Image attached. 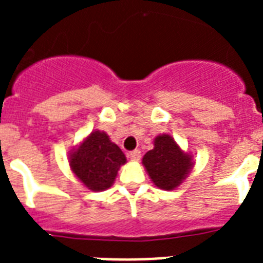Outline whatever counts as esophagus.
I'll return each instance as SVG.
<instances>
[{"instance_id":"1","label":"esophagus","mask_w":263,"mask_h":263,"mask_svg":"<svg viewBox=\"0 0 263 263\" xmlns=\"http://www.w3.org/2000/svg\"><path fill=\"white\" fill-rule=\"evenodd\" d=\"M129 158L133 160V162H138V160L141 159V152H139V150H133V152H130Z\"/></svg>"}]
</instances>
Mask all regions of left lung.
<instances>
[{"label":"left lung","instance_id":"1","mask_svg":"<svg viewBox=\"0 0 263 263\" xmlns=\"http://www.w3.org/2000/svg\"><path fill=\"white\" fill-rule=\"evenodd\" d=\"M142 164L155 187L171 191L182 184L194 167L192 155L183 152L170 134H159L154 148L146 153Z\"/></svg>","mask_w":263,"mask_h":263}]
</instances>
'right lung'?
<instances>
[{
    "mask_svg": "<svg viewBox=\"0 0 263 263\" xmlns=\"http://www.w3.org/2000/svg\"><path fill=\"white\" fill-rule=\"evenodd\" d=\"M69 167L88 190L105 191L113 185L126 157L105 132L93 130L69 152Z\"/></svg>",
    "mask_w": 263,
    "mask_h": 263,
    "instance_id": "add662e5",
    "label": "right lung"
}]
</instances>
